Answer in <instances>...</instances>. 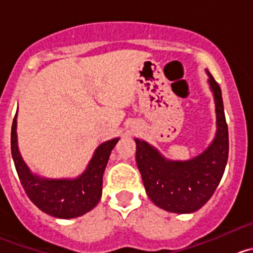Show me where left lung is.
Segmentation results:
<instances>
[{"mask_svg":"<svg viewBox=\"0 0 253 253\" xmlns=\"http://www.w3.org/2000/svg\"><path fill=\"white\" fill-rule=\"evenodd\" d=\"M216 114V132L205 151L186 161L168 159L143 139L136 142V162L149 199L158 208L175 214L199 210L216 190L229 157V131L221 89L209 72Z\"/></svg>","mask_w":253,"mask_h":253,"instance_id":"left-lung-1","label":"left lung"}]
</instances>
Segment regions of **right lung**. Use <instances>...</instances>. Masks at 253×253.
Segmentation results:
<instances>
[{
  "label": "right lung",
  "instance_id": "add662e5",
  "mask_svg": "<svg viewBox=\"0 0 253 253\" xmlns=\"http://www.w3.org/2000/svg\"><path fill=\"white\" fill-rule=\"evenodd\" d=\"M119 139L117 137L100 144L86 169L77 178H45L34 174L22 158L17 139L16 112L11 131V153L19 180L31 202L54 217L74 219L86 214L99 204L102 194V174Z\"/></svg>",
  "mask_w": 253,
  "mask_h": 253
}]
</instances>
